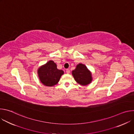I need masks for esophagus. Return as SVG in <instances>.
I'll use <instances>...</instances> for the list:
<instances>
[{"label":"esophagus","mask_w":134,"mask_h":134,"mask_svg":"<svg viewBox=\"0 0 134 134\" xmlns=\"http://www.w3.org/2000/svg\"><path fill=\"white\" fill-rule=\"evenodd\" d=\"M66 73L67 74H69L70 73V70L68 69H66Z\"/></svg>","instance_id":"1"}]
</instances>
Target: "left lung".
<instances>
[{"instance_id": "obj_1", "label": "left lung", "mask_w": 134, "mask_h": 134, "mask_svg": "<svg viewBox=\"0 0 134 134\" xmlns=\"http://www.w3.org/2000/svg\"><path fill=\"white\" fill-rule=\"evenodd\" d=\"M72 75L75 81L82 86L90 84L93 80L91 71L85 65L81 63L78 64L72 71Z\"/></svg>"}]
</instances>
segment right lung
<instances>
[{
	"label": "right lung",
	"instance_id": "obj_1",
	"mask_svg": "<svg viewBox=\"0 0 134 134\" xmlns=\"http://www.w3.org/2000/svg\"><path fill=\"white\" fill-rule=\"evenodd\" d=\"M64 72L58 69L53 60H49L37 69V75L40 82L46 86H53L58 83Z\"/></svg>",
	"mask_w": 134,
	"mask_h": 134
}]
</instances>
